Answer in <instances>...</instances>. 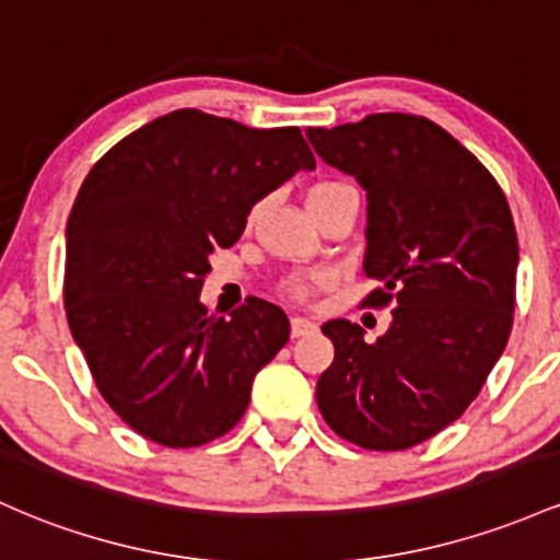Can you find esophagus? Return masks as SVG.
Masks as SVG:
<instances>
[{"instance_id": "esophagus-1", "label": "esophagus", "mask_w": 560, "mask_h": 560, "mask_svg": "<svg viewBox=\"0 0 560 560\" xmlns=\"http://www.w3.org/2000/svg\"><path fill=\"white\" fill-rule=\"evenodd\" d=\"M311 331H316V324H313L311 318H305V316H292V337L311 335Z\"/></svg>"}]
</instances>
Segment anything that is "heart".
<instances>
[{
  "mask_svg": "<svg viewBox=\"0 0 560 560\" xmlns=\"http://www.w3.org/2000/svg\"><path fill=\"white\" fill-rule=\"evenodd\" d=\"M335 186H342V183H318V186L311 188V194H316V190L335 188ZM252 218H255V212H252ZM292 294H298V298H303V294H305V284H300V281H294V284H292Z\"/></svg>",
  "mask_w": 560,
  "mask_h": 560,
  "instance_id": "heart-1",
  "label": "heart"
}]
</instances>
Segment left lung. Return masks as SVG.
Instances as JSON below:
<instances>
[{
	"instance_id": "obj_1",
	"label": "left lung",
	"mask_w": 560,
	"mask_h": 560,
	"mask_svg": "<svg viewBox=\"0 0 560 560\" xmlns=\"http://www.w3.org/2000/svg\"><path fill=\"white\" fill-rule=\"evenodd\" d=\"M329 167L366 190V305H393L377 342L348 318L322 327L335 361L316 383L327 425L398 452L452 425L508 346L518 238L494 177L430 119L372 114L305 130Z\"/></svg>"
}]
</instances>
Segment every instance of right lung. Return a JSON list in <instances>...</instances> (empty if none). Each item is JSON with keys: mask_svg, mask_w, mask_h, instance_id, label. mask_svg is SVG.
<instances>
[{"mask_svg": "<svg viewBox=\"0 0 560 560\" xmlns=\"http://www.w3.org/2000/svg\"><path fill=\"white\" fill-rule=\"evenodd\" d=\"M313 167L298 127L252 130L180 108L119 140L84 177L66 225V316L97 390L140 435L186 450L244 417L290 318L257 298L214 316L201 284L252 207Z\"/></svg>", "mask_w": 560, "mask_h": 560, "instance_id": "add662e5", "label": "right lung"}]
</instances>
